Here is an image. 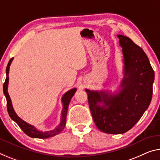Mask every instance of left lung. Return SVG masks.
I'll list each match as a JSON object with an SVG mask.
<instances>
[{
	"instance_id": "obj_1",
	"label": "left lung",
	"mask_w": 160,
	"mask_h": 160,
	"mask_svg": "<svg viewBox=\"0 0 160 160\" xmlns=\"http://www.w3.org/2000/svg\"><path fill=\"white\" fill-rule=\"evenodd\" d=\"M122 48L123 74L120 89H85L93 120L100 131L119 135L130 130L148 108L152 97L154 70L145 52L128 37L118 35Z\"/></svg>"
}]
</instances>
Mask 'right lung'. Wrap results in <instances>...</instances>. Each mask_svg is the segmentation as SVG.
Segmentation results:
<instances>
[{
  "label": "right lung",
  "mask_w": 160,
  "mask_h": 160,
  "mask_svg": "<svg viewBox=\"0 0 160 160\" xmlns=\"http://www.w3.org/2000/svg\"><path fill=\"white\" fill-rule=\"evenodd\" d=\"M13 60V58H12L11 60H9L8 63L7 68H6V81H5L4 85H3V93L5 96L7 100V109H8V112L10 117L12 120L18 125V126L21 128V130L26 134L27 135H28L30 138H39V139H45L48 138H51L55 135H58L61 132L63 129L65 128V122H66V117H67V112H68V105L70 102L71 98L73 97L74 94L75 93L77 88H72V89L70 90L69 91L65 92L62 97V110L61 112V118H60V122L54 130H49L46 132H42L40 131L38 129L35 128V127L30 125L26 122L22 120L21 118H20L17 115V114L15 112L13 108H12V102L10 98L9 94L8 92V82H9V69H10V65H11V62Z\"/></svg>",
  "instance_id": "1"
}]
</instances>
